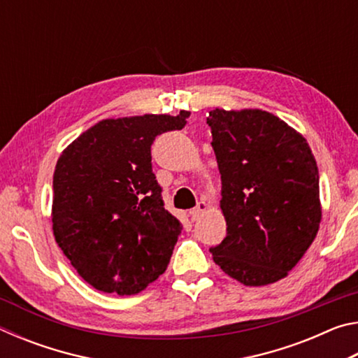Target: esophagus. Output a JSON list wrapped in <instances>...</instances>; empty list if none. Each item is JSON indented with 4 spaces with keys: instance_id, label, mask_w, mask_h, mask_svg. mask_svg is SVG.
<instances>
[{
    "instance_id": "1",
    "label": "esophagus",
    "mask_w": 358,
    "mask_h": 358,
    "mask_svg": "<svg viewBox=\"0 0 358 358\" xmlns=\"http://www.w3.org/2000/svg\"><path fill=\"white\" fill-rule=\"evenodd\" d=\"M208 210V205L205 203V202H199L197 203V207L196 208H192L191 211H189V216H191V221H197L199 217H201L205 211Z\"/></svg>"
}]
</instances>
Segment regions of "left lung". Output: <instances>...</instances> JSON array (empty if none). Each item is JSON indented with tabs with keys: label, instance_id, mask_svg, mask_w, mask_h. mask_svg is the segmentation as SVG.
<instances>
[{
	"label": "left lung",
	"instance_id": "1",
	"mask_svg": "<svg viewBox=\"0 0 358 358\" xmlns=\"http://www.w3.org/2000/svg\"><path fill=\"white\" fill-rule=\"evenodd\" d=\"M220 207L227 235L210 248L216 265L245 286L286 278L316 238L319 171L306 138L259 108L210 112Z\"/></svg>",
	"mask_w": 358,
	"mask_h": 358
}]
</instances>
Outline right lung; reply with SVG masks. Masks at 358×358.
Here are the masks:
<instances>
[{
	"mask_svg": "<svg viewBox=\"0 0 358 358\" xmlns=\"http://www.w3.org/2000/svg\"><path fill=\"white\" fill-rule=\"evenodd\" d=\"M189 115L102 120L58 157L53 235L83 281L101 292L136 295L171 262L183 226L162 203L151 143L183 129Z\"/></svg>",
	"mask_w": 358,
	"mask_h": 358,
	"instance_id": "right-lung-1",
	"label": "right lung"
}]
</instances>
